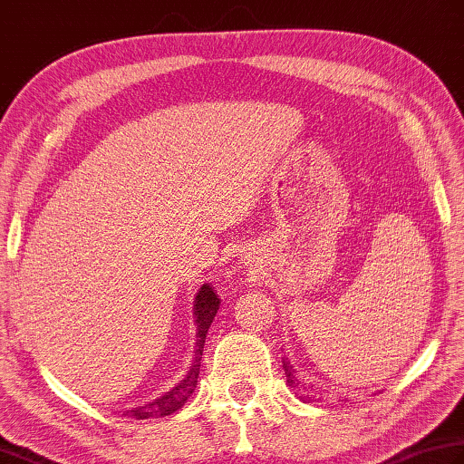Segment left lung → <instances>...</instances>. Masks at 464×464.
Masks as SVG:
<instances>
[{
	"label": "left lung",
	"instance_id": "8db88e82",
	"mask_svg": "<svg viewBox=\"0 0 464 464\" xmlns=\"http://www.w3.org/2000/svg\"><path fill=\"white\" fill-rule=\"evenodd\" d=\"M284 368H285V376H287V384L292 386V388H295V384H299L297 382V378H295V370H294V366L289 364V362H284Z\"/></svg>",
	"mask_w": 464,
	"mask_h": 464
}]
</instances>
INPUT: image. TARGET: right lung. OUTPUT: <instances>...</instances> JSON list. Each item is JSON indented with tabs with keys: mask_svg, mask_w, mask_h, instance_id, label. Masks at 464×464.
<instances>
[{
	"mask_svg": "<svg viewBox=\"0 0 464 464\" xmlns=\"http://www.w3.org/2000/svg\"><path fill=\"white\" fill-rule=\"evenodd\" d=\"M221 299L217 295L215 289L205 284L195 297V317H197V350H195V360L190 364L187 376L180 380L177 386H172L169 392L159 396L157 401H152L144 406L134 408V411H126V416H132L136 420H144V419H152V416H169L172 412H177L183 408V404L188 401L190 394L195 392L197 388V378H198V368H201V356H203V346H205V338L207 332L211 328V324L215 320V314L219 310Z\"/></svg>",
	"mask_w": 464,
	"mask_h": 464,
	"instance_id": "1",
	"label": "right lung"
}]
</instances>
